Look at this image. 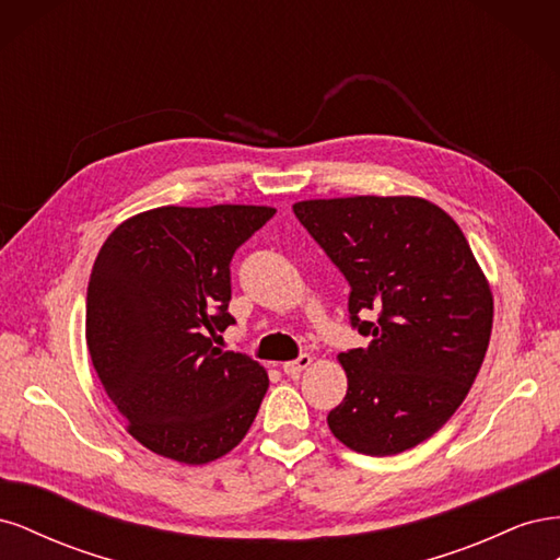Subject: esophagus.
Returning <instances> with one entry per match:
<instances>
[{
    "label": "esophagus",
    "instance_id": "1",
    "mask_svg": "<svg viewBox=\"0 0 560 560\" xmlns=\"http://www.w3.org/2000/svg\"><path fill=\"white\" fill-rule=\"evenodd\" d=\"M311 364H313V358H311V354L303 352V354H299L296 360H292V362H284V364H282V371H284L287 376H296V374H301L303 369H308Z\"/></svg>",
    "mask_w": 560,
    "mask_h": 560
}]
</instances>
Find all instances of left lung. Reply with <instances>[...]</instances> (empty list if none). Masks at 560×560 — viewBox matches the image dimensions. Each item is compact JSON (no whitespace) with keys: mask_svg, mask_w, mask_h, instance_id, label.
Returning <instances> with one entry per match:
<instances>
[{"mask_svg":"<svg viewBox=\"0 0 560 560\" xmlns=\"http://www.w3.org/2000/svg\"><path fill=\"white\" fill-rule=\"evenodd\" d=\"M294 214L350 284L366 348L338 354L348 376L329 411L338 442L395 455L430 439L467 397L493 329V294L460 226L413 196L294 202ZM374 312V323L359 315Z\"/></svg>","mask_w":560,"mask_h":560,"instance_id":"left-lung-1","label":"left lung"}]
</instances>
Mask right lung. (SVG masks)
<instances>
[{
  "instance_id": "obj_1",
  "label": "right lung",
  "mask_w": 560,
  "mask_h": 560,
  "mask_svg": "<svg viewBox=\"0 0 560 560\" xmlns=\"http://www.w3.org/2000/svg\"><path fill=\"white\" fill-rule=\"evenodd\" d=\"M264 206L156 208L116 226L93 264L86 341L97 378L142 446L206 465L243 442L268 389L259 362L212 346L235 325L231 259Z\"/></svg>"
}]
</instances>
